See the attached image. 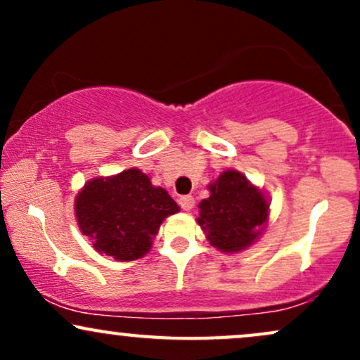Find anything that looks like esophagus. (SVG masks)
Segmentation results:
<instances>
[{
  "label": "esophagus",
  "instance_id": "esophagus-1",
  "mask_svg": "<svg viewBox=\"0 0 360 360\" xmlns=\"http://www.w3.org/2000/svg\"><path fill=\"white\" fill-rule=\"evenodd\" d=\"M179 205H181V208L186 210V212H189V210H193V206H194V198L189 196V194H186V196H181L179 198Z\"/></svg>",
  "mask_w": 360,
  "mask_h": 360
}]
</instances>
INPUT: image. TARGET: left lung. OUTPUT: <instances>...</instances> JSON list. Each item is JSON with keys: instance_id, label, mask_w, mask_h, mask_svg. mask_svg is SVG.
Segmentation results:
<instances>
[{"instance_id": "8db88e82", "label": "left lung", "mask_w": 360, "mask_h": 360, "mask_svg": "<svg viewBox=\"0 0 360 360\" xmlns=\"http://www.w3.org/2000/svg\"><path fill=\"white\" fill-rule=\"evenodd\" d=\"M210 198L200 203V223L210 243L223 252H238L260 235L267 220L264 194L237 171H225L210 184Z\"/></svg>"}]
</instances>
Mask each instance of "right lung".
Here are the masks:
<instances>
[{"label":"right lung","mask_w":360,"mask_h":360,"mask_svg":"<svg viewBox=\"0 0 360 360\" xmlns=\"http://www.w3.org/2000/svg\"><path fill=\"white\" fill-rule=\"evenodd\" d=\"M179 206L139 169L93 179L77 194L76 218L94 249L118 260L143 257L152 237Z\"/></svg>","instance_id":"right-lung-1"}]
</instances>
